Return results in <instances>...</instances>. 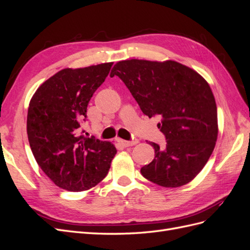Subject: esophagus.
<instances>
[{
	"label": "esophagus",
	"instance_id": "esophagus-1",
	"mask_svg": "<svg viewBox=\"0 0 250 250\" xmlns=\"http://www.w3.org/2000/svg\"><path fill=\"white\" fill-rule=\"evenodd\" d=\"M119 142L122 144L124 147H130L139 143V141H125V140H119Z\"/></svg>",
	"mask_w": 250,
	"mask_h": 250
}]
</instances>
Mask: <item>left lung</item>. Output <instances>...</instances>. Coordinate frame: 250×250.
<instances>
[{
    "mask_svg": "<svg viewBox=\"0 0 250 250\" xmlns=\"http://www.w3.org/2000/svg\"><path fill=\"white\" fill-rule=\"evenodd\" d=\"M144 115L160 116L165 148L149 142L154 158L141 169L143 176L164 188L190 183L203 169L218 138L217 105L208 81L174 60H122L113 65Z\"/></svg>",
    "mask_w": 250,
    "mask_h": 250,
    "instance_id": "obj_1",
    "label": "left lung"
}]
</instances>
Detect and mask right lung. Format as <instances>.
<instances>
[{
    "mask_svg": "<svg viewBox=\"0 0 250 250\" xmlns=\"http://www.w3.org/2000/svg\"><path fill=\"white\" fill-rule=\"evenodd\" d=\"M112 63L66 67L44 81L30 100V147L43 173L63 190L81 192L99 184L117 153L110 142L78 135L90 98Z\"/></svg>",
    "mask_w": 250,
    "mask_h": 250,
    "instance_id": "1",
    "label": "right lung"
}]
</instances>
